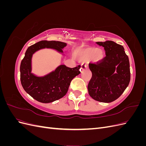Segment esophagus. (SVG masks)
Instances as JSON below:
<instances>
[{
  "mask_svg": "<svg viewBox=\"0 0 146 146\" xmlns=\"http://www.w3.org/2000/svg\"><path fill=\"white\" fill-rule=\"evenodd\" d=\"M88 68V66L87 64H82V67H81V69L82 70H84L85 69H87Z\"/></svg>",
  "mask_w": 146,
  "mask_h": 146,
  "instance_id": "obj_1",
  "label": "esophagus"
}]
</instances>
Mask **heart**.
<instances>
[{
	"label": "heart",
	"mask_w": 146,
	"mask_h": 146,
	"mask_svg": "<svg viewBox=\"0 0 146 146\" xmlns=\"http://www.w3.org/2000/svg\"><path fill=\"white\" fill-rule=\"evenodd\" d=\"M91 57L94 63H100L105 58V52L102 48L88 47L78 53L77 58L80 61H86Z\"/></svg>",
	"instance_id": "b5f03b06"
}]
</instances>
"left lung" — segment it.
Masks as SVG:
<instances>
[{
  "label": "left lung",
  "instance_id": "obj_1",
  "mask_svg": "<svg viewBox=\"0 0 146 146\" xmlns=\"http://www.w3.org/2000/svg\"><path fill=\"white\" fill-rule=\"evenodd\" d=\"M104 47L106 56L100 63L90 64L92 77L88 93L95 100L110 103L121 96L130 80V63L124 48L112 41L97 42Z\"/></svg>",
  "mask_w": 146,
  "mask_h": 146
}]
</instances>
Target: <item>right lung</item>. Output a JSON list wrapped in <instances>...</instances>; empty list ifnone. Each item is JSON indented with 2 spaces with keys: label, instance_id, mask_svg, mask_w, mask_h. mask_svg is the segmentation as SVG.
<instances>
[{
  "label": "right lung",
  "instance_id": "obj_1",
  "mask_svg": "<svg viewBox=\"0 0 146 146\" xmlns=\"http://www.w3.org/2000/svg\"><path fill=\"white\" fill-rule=\"evenodd\" d=\"M66 45L60 41H41L30 46L25 52L20 66L21 82L25 92L39 102L50 103L64 97L70 82L80 74L81 66L70 68L61 64L45 76H38L32 72L33 55L44 48H50L64 55L62 49Z\"/></svg>",
  "mask_w": 146,
  "mask_h": 146
}]
</instances>
